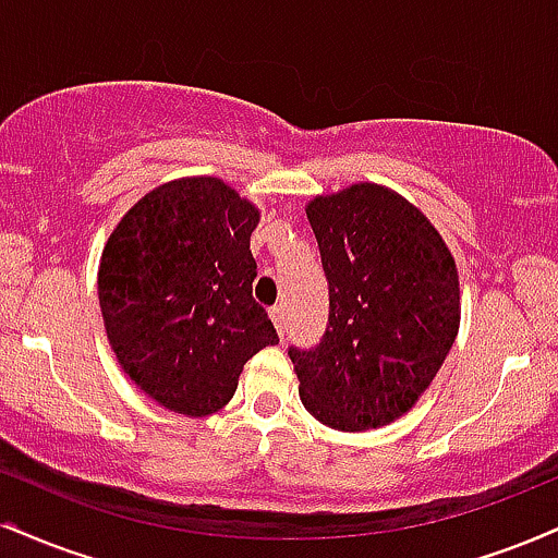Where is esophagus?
<instances>
[{"instance_id":"34e87169","label":"esophagus","mask_w":558,"mask_h":558,"mask_svg":"<svg viewBox=\"0 0 558 558\" xmlns=\"http://www.w3.org/2000/svg\"><path fill=\"white\" fill-rule=\"evenodd\" d=\"M270 317H272L275 328H278L280 336H286V310H283V304H275L270 310Z\"/></svg>"}]
</instances>
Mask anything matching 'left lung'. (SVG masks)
Wrapping results in <instances>:
<instances>
[{
  "label": "left lung",
  "mask_w": 558,
  "mask_h": 558,
  "mask_svg": "<svg viewBox=\"0 0 558 558\" xmlns=\"http://www.w3.org/2000/svg\"><path fill=\"white\" fill-rule=\"evenodd\" d=\"M330 288L317 349H288L312 417L383 427L430 388L459 332V272L444 235L401 194L354 183L306 204Z\"/></svg>",
  "instance_id": "left-lung-1"
}]
</instances>
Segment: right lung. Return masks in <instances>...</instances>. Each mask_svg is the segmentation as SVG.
Listing matches in <instances>:
<instances>
[{
  "mask_svg": "<svg viewBox=\"0 0 558 558\" xmlns=\"http://www.w3.org/2000/svg\"><path fill=\"white\" fill-rule=\"evenodd\" d=\"M259 209L213 175L141 196L99 259V306L123 373L185 417L220 412L243 364L278 343L252 296Z\"/></svg>",
  "mask_w": 558,
  "mask_h": 558,
  "instance_id": "right-lung-1",
  "label": "right lung"
}]
</instances>
